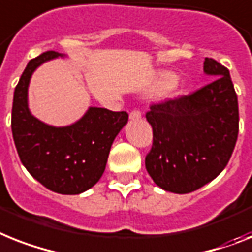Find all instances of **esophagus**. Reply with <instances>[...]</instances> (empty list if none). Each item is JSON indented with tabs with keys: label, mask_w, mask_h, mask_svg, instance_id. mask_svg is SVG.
Instances as JSON below:
<instances>
[{
	"label": "esophagus",
	"mask_w": 252,
	"mask_h": 252,
	"mask_svg": "<svg viewBox=\"0 0 252 252\" xmlns=\"http://www.w3.org/2000/svg\"><path fill=\"white\" fill-rule=\"evenodd\" d=\"M128 117H130L131 121H136V120H140L141 118V113L139 111H132Z\"/></svg>",
	"instance_id": "1"
}]
</instances>
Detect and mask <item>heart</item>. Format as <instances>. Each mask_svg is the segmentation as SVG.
Masks as SVG:
<instances>
[{
	"mask_svg": "<svg viewBox=\"0 0 252 252\" xmlns=\"http://www.w3.org/2000/svg\"><path fill=\"white\" fill-rule=\"evenodd\" d=\"M178 82V76L172 72H162L158 77V89L162 91L170 90L171 87H174Z\"/></svg>",
	"mask_w": 252,
	"mask_h": 252,
	"instance_id": "1",
	"label": "heart"
}]
</instances>
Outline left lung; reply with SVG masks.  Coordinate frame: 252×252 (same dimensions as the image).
Listing matches in <instances>:
<instances>
[{
    "instance_id": "left-lung-1",
    "label": "left lung",
    "mask_w": 252,
    "mask_h": 252,
    "mask_svg": "<svg viewBox=\"0 0 252 252\" xmlns=\"http://www.w3.org/2000/svg\"><path fill=\"white\" fill-rule=\"evenodd\" d=\"M203 73L213 80L196 93L152 105L147 120L153 145L145 168L166 192L190 193L219 175L238 136V100L229 70L206 58Z\"/></svg>"
}]
</instances>
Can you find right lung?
I'll list each match as a JSON object with an SVG mask.
<instances>
[{"mask_svg": "<svg viewBox=\"0 0 252 252\" xmlns=\"http://www.w3.org/2000/svg\"><path fill=\"white\" fill-rule=\"evenodd\" d=\"M68 55L46 51L32 59L14 91L12 138L24 167L53 192L80 194L93 188L103 175L114 139L127 124L126 112L89 107L68 126H53L29 109L28 89L34 70L43 63Z\"/></svg>", "mask_w": 252, "mask_h": 252, "instance_id": "obj_1", "label": "right lung"}]
</instances>
